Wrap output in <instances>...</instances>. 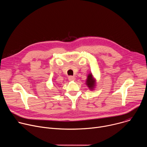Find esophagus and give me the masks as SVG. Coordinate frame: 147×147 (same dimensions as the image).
<instances>
[{"label":"esophagus","mask_w":147,"mask_h":147,"mask_svg":"<svg viewBox=\"0 0 147 147\" xmlns=\"http://www.w3.org/2000/svg\"><path fill=\"white\" fill-rule=\"evenodd\" d=\"M75 77L73 76H69V81H74L75 80Z\"/></svg>","instance_id":"1"}]
</instances>
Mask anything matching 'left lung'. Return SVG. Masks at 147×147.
I'll return each instance as SVG.
<instances>
[{
  "mask_svg": "<svg viewBox=\"0 0 147 147\" xmlns=\"http://www.w3.org/2000/svg\"><path fill=\"white\" fill-rule=\"evenodd\" d=\"M86 84L91 91H92L94 90L96 86V80L93 77V75L92 73L88 74L87 76V78L86 80Z\"/></svg>",
  "mask_w": 147,
  "mask_h": 147,
  "instance_id": "left-lung-1",
  "label": "left lung"
}]
</instances>
